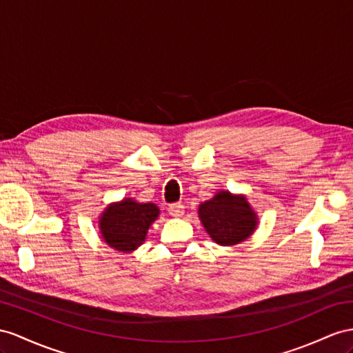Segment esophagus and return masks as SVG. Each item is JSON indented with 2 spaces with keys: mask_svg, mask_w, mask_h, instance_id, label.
<instances>
[{
  "mask_svg": "<svg viewBox=\"0 0 353 353\" xmlns=\"http://www.w3.org/2000/svg\"><path fill=\"white\" fill-rule=\"evenodd\" d=\"M185 213V205L180 204V203H176V204H171L168 207V214L173 216V218H182Z\"/></svg>",
  "mask_w": 353,
  "mask_h": 353,
  "instance_id": "34e87169",
  "label": "esophagus"
}]
</instances>
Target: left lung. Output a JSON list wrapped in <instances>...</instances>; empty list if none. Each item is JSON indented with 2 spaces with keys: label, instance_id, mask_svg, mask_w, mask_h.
I'll list each match as a JSON object with an SVG mask.
<instances>
[{
  "label": "left lung",
  "instance_id": "8db88e82",
  "mask_svg": "<svg viewBox=\"0 0 353 353\" xmlns=\"http://www.w3.org/2000/svg\"><path fill=\"white\" fill-rule=\"evenodd\" d=\"M204 230L214 243L234 246L249 239L258 225V216L245 195L219 191L198 207Z\"/></svg>",
  "mask_w": 353,
  "mask_h": 353
}]
</instances>
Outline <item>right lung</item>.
I'll use <instances>...</instances> for the list:
<instances>
[{
	"mask_svg": "<svg viewBox=\"0 0 353 353\" xmlns=\"http://www.w3.org/2000/svg\"><path fill=\"white\" fill-rule=\"evenodd\" d=\"M159 209L153 203H137L123 198L112 203L99 216V231L108 246L119 252H132L143 245L150 225L157 221Z\"/></svg>",
	"mask_w": 353,
	"mask_h": 353,
	"instance_id": "right-lung-1",
	"label": "right lung"
}]
</instances>
